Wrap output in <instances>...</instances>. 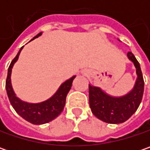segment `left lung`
Returning a JSON list of instances; mask_svg holds the SVG:
<instances>
[{"mask_svg":"<svg viewBox=\"0 0 150 150\" xmlns=\"http://www.w3.org/2000/svg\"><path fill=\"white\" fill-rule=\"evenodd\" d=\"M127 56L134 62L138 75L134 88L129 93L120 98L111 97L99 88L88 84L92 112L98 119L108 124H120L128 120L138 109L143 98L144 82L140 65L132 52H128Z\"/></svg>","mask_w":150,"mask_h":150,"instance_id":"obj_1","label":"left lung"}]
</instances>
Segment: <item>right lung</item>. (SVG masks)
I'll list each match as a JSON object with an SVG mask.
<instances>
[{"label": "right lung", "mask_w": 150, "mask_h": 150, "mask_svg": "<svg viewBox=\"0 0 150 150\" xmlns=\"http://www.w3.org/2000/svg\"><path fill=\"white\" fill-rule=\"evenodd\" d=\"M41 35L42 32L38 34L33 39L38 38ZM22 48L23 47H21L19 52L15 57L14 59L11 61L8 67L7 78L6 81V89L7 96L15 111L21 117H22L26 121L33 124H46L53 120L62 112L66 103L67 95L71 89L72 81L75 78V76H73L72 78L67 80L65 83L62 84L60 88L57 91V93L48 100L44 101L42 103H29L20 100L16 96L12 89L11 83V68L15 62L18 59L19 54Z\"/></svg>", "instance_id": "add662e5"}]
</instances>
